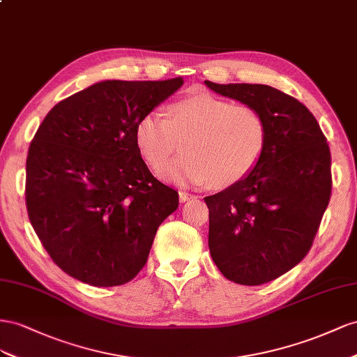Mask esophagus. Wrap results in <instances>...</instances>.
Returning <instances> with one entry per match:
<instances>
[{"label": "esophagus", "instance_id": "34e87169", "mask_svg": "<svg viewBox=\"0 0 357 357\" xmlns=\"http://www.w3.org/2000/svg\"><path fill=\"white\" fill-rule=\"evenodd\" d=\"M192 199H196L195 195H190V192H187V191H179V200H181V203H185V202L192 200Z\"/></svg>", "mask_w": 357, "mask_h": 357}]
</instances>
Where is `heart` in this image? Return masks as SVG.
<instances>
[{"instance_id": "obj_1", "label": "heart", "mask_w": 357, "mask_h": 357, "mask_svg": "<svg viewBox=\"0 0 357 357\" xmlns=\"http://www.w3.org/2000/svg\"><path fill=\"white\" fill-rule=\"evenodd\" d=\"M266 122L247 105H231L208 93L173 103L169 119L160 112L142 116L135 128L139 154L157 176H162L183 142L185 155L170 169L179 184L229 188L256 169L266 148Z\"/></svg>"}]
</instances>
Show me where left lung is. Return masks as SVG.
<instances>
[{
    "label": "left lung",
    "mask_w": 357,
    "mask_h": 357,
    "mask_svg": "<svg viewBox=\"0 0 357 357\" xmlns=\"http://www.w3.org/2000/svg\"><path fill=\"white\" fill-rule=\"evenodd\" d=\"M205 85L254 107L266 122V148L256 169L205 197L213 263L233 282L260 286L296 266L312 245L331 199L329 145L311 112L280 89Z\"/></svg>",
    "instance_id": "1"
}]
</instances>
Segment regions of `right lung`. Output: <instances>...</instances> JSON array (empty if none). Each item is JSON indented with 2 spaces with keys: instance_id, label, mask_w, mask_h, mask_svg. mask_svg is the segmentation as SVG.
<instances>
[{
  "instance_id": "1",
  "label": "right lung",
  "mask_w": 357,
  "mask_h": 357,
  "mask_svg": "<svg viewBox=\"0 0 357 357\" xmlns=\"http://www.w3.org/2000/svg\"><path fill=\"white\" fill-rule=\"evenodd\" d=\"M182 84L101 80L59 101L40 124L26 157L28 217L70 277L114 287L145 266L179 196L152 176L135 128Z\"/></svg>"
}]
</instances>
